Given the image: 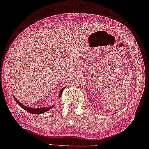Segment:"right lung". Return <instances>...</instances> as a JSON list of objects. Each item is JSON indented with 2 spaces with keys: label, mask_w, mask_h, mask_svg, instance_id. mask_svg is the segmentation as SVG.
<instances>
[{
  "label": "right lung",
  "mask_w": 149,
  "mask_h": 149,
  "mask_svg": "<svg viewBox=\"0 0 149 149\" xmlns=\"http://www.w3.org/2000/svg\"><path fill=\"white\" fill-rule=\"evenodd\" d=\"M66 86H64L63 88L61 90V91L59 92V94H58V97H60L61 96L62 94V92L63 91V90L65 89V88ZM14 100H15V101L16 102V103L18 104L19 106L21 107V108H22L24 109H25L26 111H28L29 113H33V114H40V113H45V112L49 110H50L51 109H52V108H53L55 106V104L52 105V106H49V107H43V108H31V107H28L26 106H24V104H22L20 102H19V100H18V99L16 98V97L14 96Z\"/></svg>",
  "instance_id": "1"
}]
</instances>
